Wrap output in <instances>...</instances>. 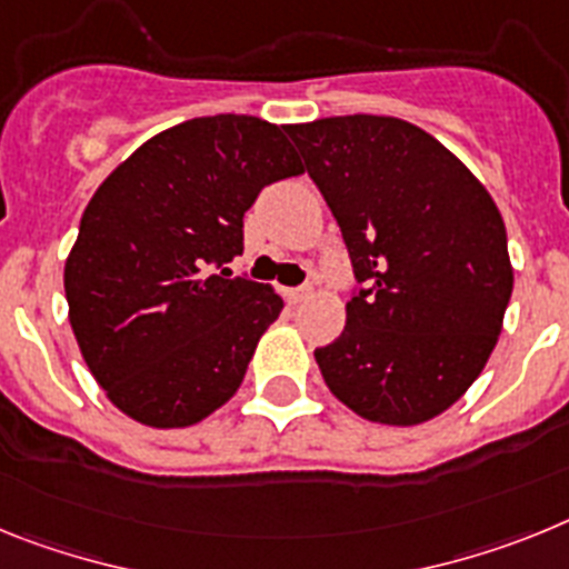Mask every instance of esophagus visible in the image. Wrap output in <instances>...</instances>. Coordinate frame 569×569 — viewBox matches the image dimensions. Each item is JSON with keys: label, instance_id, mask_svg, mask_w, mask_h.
<instances>
[{"label": "esophagus", "instance_id": "1", "mask_svg": "<svg viewBox=\"0 0 569 569\" xmlns=\"http://www.w3.org/2000/svg\"><path fill=\"white\" fill-rule=\"evenodd\" d=\"M312 298V289H286L283 291V300L289 306H298V303H303V300H309Z\"/></svg>", "mask_w": 569, "mask_h": 569}]
</instances>
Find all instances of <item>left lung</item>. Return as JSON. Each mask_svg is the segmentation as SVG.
<instances>
[{
	"instance_id": "obj_1",
	"label": "left lung",
	"mask_w": 569,
	"mask_h": 569,
	"mask_svg": "<svg viewBox=\"0 0 569 569\" xmlns=\"http://www.w3.org/2000/svg\"><path fill=\"white\" fill-rule=\"evenodd\" d=\"M367 283L340 338L315 349L355 415L418 427L483 372L512 295L507 229L490 191L447 146L398 117L286 126Z\"/></svg>"
}]
</instances>
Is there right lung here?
<instances>
[{
    "label": "right lung",
    "mask_w": 569,
    "mask_h": 569,
    "mask_svg": "<svg viewBox=\"0 0 569 569\" xmlns=\"http://www.w3.org/2000/svg\"><path fill=\"white\" fill-rule=\"evenodd\" d=\"M298 174L283 128L217 113L146 140L93 191L66 260L68 320L93 380L131 421L194 427L240 389L283 300L206 269L243 254L260 189Z\"/></svg>",
    "instance_id": "1"
}]
</instances>
